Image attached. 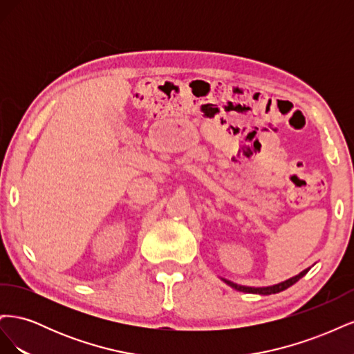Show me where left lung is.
<instances>
[{
  "instance_id": "1",
  "label": "left lung",
  "mask_w": 354,
  "mask_h": 354,
  "mask_svg": "<svg viewBox=\"0 0 354 354\" xmlns=\"http://www.w3.org/2000/svg\"><path fill=\"white\" fill-rule=\"evenodd\" d=\"M310 269H306V270H303L301 273L299 274H297V276H294V277H291V279H288V281H285V282H282V283H277V285H273V286H266V288H251V286H242V285H236V283H233V282H229V281H226L224 279V282H226L227 285H230L232 288H234L236 289V291H242V292H251V294H261V295H270V294H276V292H281V291H285L286 288H289V286H292L295 282H298L299 279H301V277L308 272Z\"/></svg>"
}]
</instances>
